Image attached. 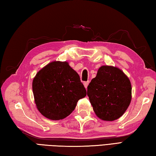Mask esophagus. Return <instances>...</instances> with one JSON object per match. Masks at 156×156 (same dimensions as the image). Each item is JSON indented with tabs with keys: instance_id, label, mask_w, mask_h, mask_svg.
Instances as JSON below:
<instances>
[{
	"instance_id": "esophagus-1",
	"label": "esophagus",
	"mask_w": 156,
	"mask_h": 156,
	"mask_svg": "<svg viewBox=\"0 0 156 156\" xmlns=\"http://www.w3.org/2000/svg\"><path fill=\"white\" fill-rule=\"evenodd\" d=\"M88 84H89V81H87V82H84V86L85 88H87Z\"/></svg>"
}]
</instances>
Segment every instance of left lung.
<instances>
[{"label": "left lung", "mask_w": 156, "mask_h": 156, "mask_svg": "<svg viewBox=\"0 0 156 156\" xmlns=\"http://www.w3.org/2000/svg\"><path fill=\"white\" fill-rule=\"evenodd\" d=\"M129 78L118 68L103 66L87 87V95L97 117L117 120L126 112L132 98Z\"/></svg>", "instance_id": "obj_1"}]
</instances>
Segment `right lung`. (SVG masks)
Wrapping results in <instances>:
<instances>
[{
  "label": "right lung",
  "instance_id": "add662e5",
  "mask_svg": "<svg viewBox=\"0 0 156 156\" xmlns=\"http://www.w3.org/2000/svg\"><path fill=\"white\" fill-rule=\"evenodd\" d=\"M32 90L38 111L53 120L68 116L78 100L87 95L80 76L66 62L55 61L40 70L33 80Z\"/></svg>",
  "mask_w": 156,
  "mask_h": 156
}]
</instances>
